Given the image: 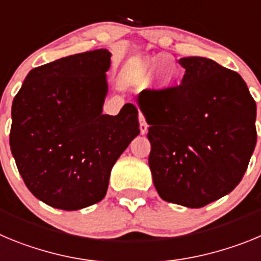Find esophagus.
<instances>
[{
    "label": "esophagus",
    "instance_id": "esophagus-1",
    "mask_svg": "<svg viewBox=\"0 0 261 261\" xmlns=\"http://www.w3.org/2000/svg\"><path fill=\"white\" fill-rule=\"evenodd\" d=\"M138 119H140V130H141V135H146L147 124H146V121H145L144 115L140 114V117H138Z\"/></svg>",
    "mask_w": 261,
    "mask_h": 261
}]
</instances>
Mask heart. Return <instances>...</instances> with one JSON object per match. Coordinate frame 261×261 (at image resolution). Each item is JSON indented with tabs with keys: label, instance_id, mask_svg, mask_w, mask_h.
Returning <instances> with one entry per match:
<instances>
[{
	"label": "heart",
	"instance_id": "1",
	"mask_svg": "<svg viewBox=\"0 0 261 261\" xmlns=\"http://www.w3.org/2000/svg\"><path fill=\"white\" fill-rule=\"evenodd\" d=\"M168 65H170V59L167 56H159L155 57V59L146 60V61L141 62V65L138 66V80L149 81L154 71L161 68V70L158 71L155 75V85L161 89H165V87L171 84L175 75L174 70H171V69H162Z\"/></svg>",
	"mask_w": 261,
	"mask_h": 261
}]
</instances>
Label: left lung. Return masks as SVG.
Here are the masks:
<instances>
[{"mask_svg": "<svg viewBox=\"0 0 261 261\" xmlns=\"http://www.w3.org/2000/svg\"><path fill=\"white\" fill-rule=\"evenodd\" d=\"M181 84L144 90L149 167L161 199L202 208L242 180L256 145V103L243 78L205 57H183Z\"/></svg>", "mask_w": 261, "mask_h": 261, "instance_id": "1", "label": "left lung"}]
</instances>
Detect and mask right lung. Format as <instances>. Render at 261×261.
<instances>
[{
	"label": "right lung",
	"instance_id": "obj_1",
	"mask_svg": "<svg viewBox=\"0 0 261 261\" xmlns=\"http://www.w3.org/2000/svg\"><path fill=\"white\" fill-rule=\"evenodd\" d=\"M111 53H77L32 69L11 106L10 149L30 192L52 208L78 211L107 193L111 170L140 133L126 103L103 115Z\"/></svg>",
	"mask_w": 261,
	"mask_h": 261
}]
</instances>
